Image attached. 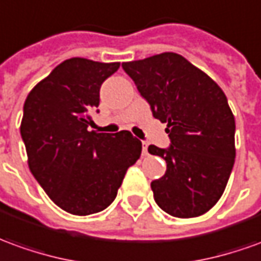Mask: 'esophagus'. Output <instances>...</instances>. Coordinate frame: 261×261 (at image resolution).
I'll return each instance as SVG.
<instances>
[{"instance_id": "1", "label": "esophagus", "mask_w": 261, "mask_h": 261, "mask_svg": "<svg viewBox=\"0 0 261 261\" xmlns=\"http://www.w3.org/2000/svg\"><path fill=\"white\" fill-rule=\"evenodd\" d=\"M143 155H148V145H147V143H143Z\"/></svg>"}]
</instances>
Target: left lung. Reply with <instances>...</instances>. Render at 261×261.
<instances>
[{"label":"left lung","instance_id":"1","mask_svg":"<svg viewBox=\"0 0 261 261\" xmlns=\"http://www.w3.org/2000/svg\"><path fill=\"white\" fill-rule=\"evenodd\" d=\"M121 66L152 116L167 123L168 148L148 147L167 162L164 176L151 182L156 205L175 218L206 213L223 194L236 156V125L225 93L174 52Z\"/></svg>","mask_w":261,"mask_h":261}]
</instances>
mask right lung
<instances>
[{
    "label": "right lung",
    "instance_id": "add662e5",
    "mask_svg": "<svg viewBox=\"0 0 261 261\" xmlns=\"http://www.w3.org/2000/svg\"><path fill=\"white\" fill-rule=\"evenodd\" d=\"M118 67V62L67 59L31 90L23 105L21 137L29 169L49 198L72 215L109 206L141 155V141L130 131H89L100 86Z\"/></svg>",
    "mask_w": 261,
    "mask_h": 261
}]
</instances>
